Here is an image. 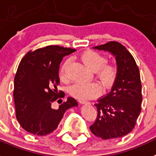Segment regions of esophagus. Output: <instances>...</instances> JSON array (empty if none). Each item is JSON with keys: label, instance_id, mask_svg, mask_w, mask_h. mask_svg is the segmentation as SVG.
I'll return each instance as SVG.
<instances>
[{"label": "esophagus", "instance_id": "1", "mask_svg": "<svg viewBox=\"0 0 156 156\" xmlns=\"http://www.w3.org/2000/svg\"><path fill=\"white\" fill-rule=\"evenodd\" d=\"M79 102L80 103V104H87L88 102H87V101H85V100H80Z\"/></svg>", "mask_w": 156, "mask_h": 156}]
</instances>
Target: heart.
Instances as JSON below:
<instances>
[{
  "instance_id": "1",
  "label": "heart",
  "mask_w": 156,
  "mask_h": 156,
  "mask_svg": "<svg viewBox=\"0 0 156 156\" xmlns=\"http://www.w3.org/2000/svg\"><path fill=\"white\" fill-rule=\"evenodd\" d=\"M83 64L90 71L95 73L96 77L105 87H110L114 83L117 76V69L112 64H106L107 58L92 50H87L80 56ZM69 60H65L60 71V78L66 80V70L69 66ZM70 94L79 100H87L98 96L100 92V87L94 82H76L71 86Z\"/></svg>"
}]
</instances>
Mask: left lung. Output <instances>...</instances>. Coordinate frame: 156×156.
Instances as JSON below:
<instances>
[{"label": "left lung", "instance_id": "obj_1", "mask_svg": "<svg viewBox=\"0 0 156 156\" xmlns=\"http://www.w3.org/2000/svg\"><path fill=\"white\" fill-rule=\"evenodd\" d=\"M93 48L115 56L117 76L111 92L95 104L98 113L90 130L103 140L119 138L133 130L141 112L140 70L132 54L119 42L110 41Z\"/></svg>", "mask_w": 156, "mask_h": 156}]
</instances>
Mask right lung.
<instances>
[{"mask_svg": "<svg viewBox=\"0 0 156 156\" xmlns=\"http://www.w3.org/2000/svg\"><path fill=\"white\" fill-rule=\"evenodd\" d=\"M76 50L49 45L29 51L20 60L14 79V103L16 116L20 126L36 136L53 132L68 109L78 105L69 97L54 108L65 94L58 91L59 69L63 57Z\"/></svg>", "mask_w": 156, "mask_h": 156, "instance_id": "add662e5", "label": "right lung"}]
</instances>
